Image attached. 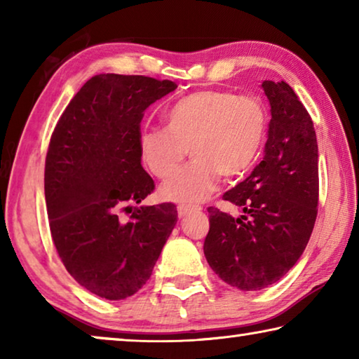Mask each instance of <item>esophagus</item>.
Masks as SVG:
<instances>
[{
	"instance_id": "34e87169",
	"label": "esophagus",
	"mask_w": 359,
	"mask_h": 359,
	"mask_svg": "<svg viewBox=\"0 0 359 359\" xmlns=\"http://www.w3.org/2000/svg\"><path fill=\"white\" fill-rule=\"evenodd\" d=\"M198 210H201L199 205H179L177 214L180 218H185L187 215H190V214H193V212H198Z\"/></svg>"
}]
</instances>
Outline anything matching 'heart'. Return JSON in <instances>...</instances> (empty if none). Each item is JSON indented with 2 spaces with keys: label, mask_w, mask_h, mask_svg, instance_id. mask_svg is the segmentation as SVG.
<instances>
[{
  "label": "heart",
  "mask_w": 359,
  "mask_h": 359,
  "mask_svg": "<svg viewBox=\"0 0 359 359\" xmlns=\"http://www.w3.org/2000/svg\"><path fill=\"white\" fill-rule=\"evenodd\" d=\"M165 125L141 133V158L155 177L168 179L190 149L194 160L160 193L168 201L193 204L209 196L218 174L238 177L253 168L266 142L267 111L257 96L199 90L168 109Z\"/></svg>",
  "instance_id": "obj_1"
}]
</instances>
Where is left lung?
<instances>
[{
    "label": "left lung",
    "instance_id": "obj_1",
    "mask_svg": "<svg viewBox=\"0 0 359 359\" xmlns=\"http://www.w3.org/2000/svg\"><path fill=\"white\" fill-rule=\"evenodd\" d=\"M271 104L264 158L223 194L242 208L234 218L209 208L204 255L231 287L263 290L287 274L311 239L318 205V145L313 121L287 82L261 83Z\"/></svg>",
    "mask_w": 359,
    "mask_h": 359
}]
</instances>
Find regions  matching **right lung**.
I'll use <instances>...</instances> for the list:
<instances>
[{
  "label": "right lung",
  "instance_id": "1",
  "mask_svg": "<svg viewBox=\"0 0 359 359\" xmlns=\"http://www.w3.org/2000/svg\"><path fill=\"white\" fill-rule=\"evenodd\" d=\"M175 88L154 77L98 74L52 133L44 172L52 241L74 280L109 301L144 287L177 223L172 203L133 208L155 188L139 151L144 111Z\"/></svg>",
  "mask_w": 359,
  "mask_h": 359
}]
</instances>
